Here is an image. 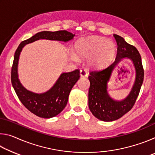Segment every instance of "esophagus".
<instances>
[{"instance_id": "34e87169", "label": "esophagus", "mask_w": 155, "mask_h": 155, "mask_svg": "<svg viewBox=\"0 0 155 155\" xmlns=\"http://www.w3.org/2000/svg\"><path fill=\"white\" fill-rule=\"evenodd\" d=\"M80 76L81 77H87V73L85 70H80Z\"/></svg>"}]
</instances>
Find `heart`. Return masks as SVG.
I'll list each match as a JSON object with an SVG mask.
<instances>
[{
    "mask_svg": "<svg viewBox=\"0 0 155 155\" xmlns=\"http://www.w3.org/2000/svg\"><path fill=\"white\" fill-rule=\"evenodd\" d=\"M117 47L114 41L99 36H89L78 40L74 45V53L71 54L73 61H78V57L87 58L90 67L104 66L114 59Z\"/></svg>",
    "mask_w": 155,
    "mask_h": 155,
    "instance_id": "heart-1",
    "label": "heart"
}]
</instances>
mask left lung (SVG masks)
Listing matches in <instances>:
<instances>
[{
  "label": "left lung",
  "mask_w": 155,
  "mask_h": 155,
  "mask_svg": "<svg viewBox=\"0 0 155 155\" xmlns=\"http://www.w3.org/2000/svg\"><path fill=\"white\" fill-rule=\"evenodd\" d=\"M117 50L114 62L101 70L91 71L89 76V108L96 118L104 122L114 121L127 114L134 105L143 81V69L141 56L137 49L128 44L121 36L114 34ZM124 58L132 61L136 70L135 82L130 93L122 101L112 99L108 93L107 84L112 70Z\"/></svg>",
  "instance_id": "1"
}]
</instances>
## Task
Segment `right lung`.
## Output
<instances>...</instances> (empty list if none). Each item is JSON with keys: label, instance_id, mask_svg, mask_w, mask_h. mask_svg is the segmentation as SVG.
Wrapping results in <instances>:
<instances>
[{"label": "right lung", "instance_id": "obj_1", "mask_svg": "<svg viewBox=\"0 0 155 155\" xmlns=\"http://www.w3.org/2000/svg\"><path fill=\"white\" fill-rule=\"evenodd\" d=\"M75 34L67 31H41L27 40L22 41L14 54L12 68L11 79L12 86L18 98L28 111L37 116L43 118H51L60 114L66 106L68 96L73 86L80 78L78 70L70 72H64L59 76L54 85L44 93L38 94L26 89L18 78V66L20 52L26 44L39 40H49L67 41L72 40Z\"/></svg>", "mask_w": 155, "mask_h": 155}]
</instances>
